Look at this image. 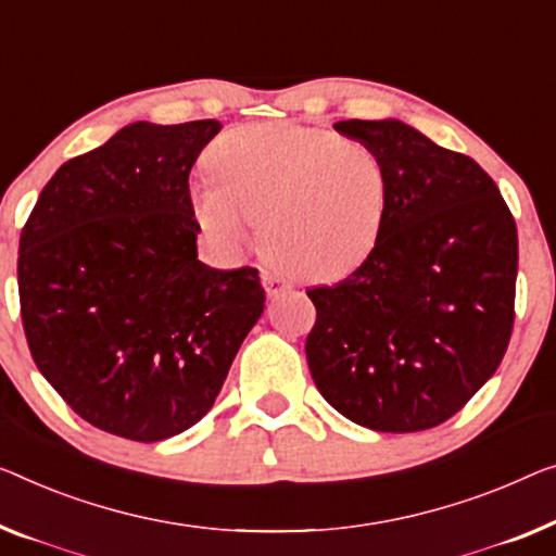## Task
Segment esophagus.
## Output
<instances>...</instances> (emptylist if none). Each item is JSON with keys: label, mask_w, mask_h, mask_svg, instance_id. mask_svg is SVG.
I'll list each match as a JSON object with an SVG mask.
<instances>
[{"label": "esophagus", "mask_w": 556, "mask_h": 556, "mask_svg": "<svg viewBox=\"0 0 556 556\" xmlns=\"http://www.w3.org/2000/svg\"><path fill=\"white\" fill-rule=\"evenodd\" d=\"M262 285H264V289H267V296H271V300L279 296L281 292H287V289H292L287 279H281L277 271H269V269L262 271Z\"/></svg>", "instance_id": "esophagus-1"}]
</instances>
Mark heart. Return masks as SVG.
I'll return each instance as SVG.
<instances>
[{"instance_id": "1", "label": "heart", "mask_w": 556, "mask_h": 556, "mask_svg": "<svg viewBox=\"0 0 556 556\" xmlns=\"http://www.w3.org/2000/svg\"><path fill=\"white\" fill-rule=\"evenodd\" d=\"M219 179L189 187L197 225L225 250H244L262 225L264 250L302 277H334L377 244L392 177L375 147L302 124H254L212 149Z\"/></svg>"}]
</instances>
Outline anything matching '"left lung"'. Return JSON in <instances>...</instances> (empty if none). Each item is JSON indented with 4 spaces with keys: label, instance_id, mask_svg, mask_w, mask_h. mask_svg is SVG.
Instances as JSON below:
<instances>
[{
    "label": "left lung",
    "instance_id": "left-lung-1",
    "mask_svg": "<svg viewBox=\"0 0 556 556\" xmlns=\"http://www.w3.org/2000/svg\"><path fill=\"white\" fill-rule=\"evenodd\" d=\"M392 177L387 217L362 267L309 289L306 364L321 396L375 432H421L457 414L507 352L517 225L467 154L400 119L337 122Z\"/></svg>",
    "mask_w": 556,
    "mask_h": 556
}]
</instances>
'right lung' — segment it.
<instances>
[{"label": "right lung", "mask_w": 556, "mask_h": 556, "mask_svg": "<svg viewBox=\"0 0 556 556\" xmlns=\"http://www.w3.org/2000/svg\"><path fill=\"white\" fill-rule=\"evenodd\" d=\"M217 119L135 122L64 162L20 237L37 369L104 432L162 442L212 409L264 312L260 271L197 260L189 172Z\"/></svg>", "instance_id": "add662e5"}]
</instances>
